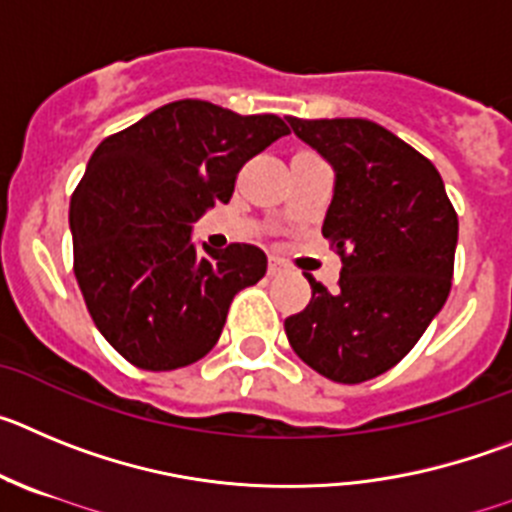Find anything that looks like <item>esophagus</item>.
Masks as SVG:
<instances>
[{"instance_id":"obj_1","label":"esophagus","mask_w":512,"mask_h":512,"mask_svg":"<svg viewBox=\"0 0 512 512\" xmlns=\"http://www.w3.org/2000/svg\"><path fill=\"white\" fill-rule=\"evenodd\" d=\"M280 273H283V262L275 260V257H270V262H267V275H270V278H275V275H280Z\"/></svg>"}]
</instances>
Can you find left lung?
Returning <instances> with one entry per match:
<instances>
[{
  "mask_svg": "<svg viewBox=\"0 0 512 512\" xmlns=\"http://www.w3.org/2000/svg\"><path fill=\"white\" fill-rule=\"evenodd\" d=\"M290 130L331 163L321 234L342 257L334 293L285 319L293 352L344 385L388 372L416 347L451 290L459 219L439 170L370 119H298Z\"/></svg>",
  "mask_w": 512,
  "mask_h": 512,
  "instance_id": "obj_1",
  "label": "left lung"
}]
</instances>
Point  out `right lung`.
<instances>
[{"label":"right lung","instance_id":"add662e5","mask_svg":"<svg viewBox=\"0 0 512 512\" xmlns=\"http://www.w3.org/2000/svg\"><path fill=\"white\" fill-rule=\"evenodd\" d=\"M288 124L181 99L109 135L71 199L73 273L101 336L140 370L211 352L232 298L265 275L255 245L196 250L193 222L234 193L242 165Z\"/></svg>","mask_w":512,"mask_h":512}]
</instances>
